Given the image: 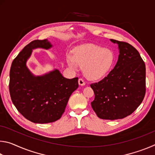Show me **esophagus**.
<instances>
[{"label":"esophagus","mask_w":155,"mask_h":155,"mask_svg":"<svg viewBox=\"0 0 155 155\" xmlns=\"http://www.w3.org/2000/svg\"><path fill=\"white\" fill-rule=\"evenodd\" d=\"M78 84H79V85L81 86H83L85 85V82L84 81L83 79H82V78H79V79H78Z\"/></svg>","instance_id":"1"}]
</instances>
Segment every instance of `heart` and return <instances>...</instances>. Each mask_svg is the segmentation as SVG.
Returning a JSON list of instances; mask_svg holds the SVG:
<instances>
[{
    "instance_id": "heart-1",
    "label": "heart",
    "mask_w": 155,
    "mask_h": 155,
    "mask_svg": "<svg viewBox=\"0 0 155 155\" xmlns=\"http://www.w3.org/2000/svg\"><path fill=\"white\" fill-rule=\"evenodd\" d=\"M70 67L76 69L78 65L83 67L84 75L88 79L97 81L108 74L114 62L111 50L97 45H88L74 51L73 55L67 54Z\"/></svg>"
}]
</instances>
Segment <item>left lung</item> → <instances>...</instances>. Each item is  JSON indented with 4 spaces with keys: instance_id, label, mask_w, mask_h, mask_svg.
<instances>
[{
    "instance_id": "1",
    "label": "left lung",
    "mask_w": 155,
    "mask_h": 155,
    "mask_svg": "<svg viewBox=\"0 0 155 155\" xmlns=\"http://www.w3.org/2000/svg\"><path fill=\"white\" fill-rule=\"evenodd\" d=\"M118 44L119 56L114 69L98 83L91 84L95 98L91 107L101 119H122L134 112L146 94V65L139 52L125 41Z\"/></svg>"
}]
</instances>
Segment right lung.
<instances>
[{
  "instance_id": "obj_1",
  "label": "right lung",
  "mask_w": 155,
  "mask_h": 155,
  "mask_svg": "<svg viewBox=\"0 0 155 155\" xmlns=\"http://www.w3.org/2000/svg\"><path fill=\"white\" fill-rule=\"evenodd\" d=\"M48 40H33L14 59L9 73V93L13 103L26 119L45 124L61 118L68 100L78 87V77L68 79L58 70L35 77L27 67L32 50L48 49Z\"/></svg>"
}]
</instances>
